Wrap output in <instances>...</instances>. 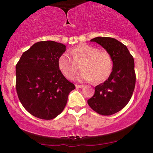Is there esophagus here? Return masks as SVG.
Wrapping results in <instances>:
<instances>
[{
	"mask_svg": "<svg viewBox=\"0 0 153 153\" xmlns=\"http://www.w3.org/2000/svg\"><path fill=\"white\" fill-rule=\"evenodd\" d=\"M75 87L77 88H82V87H84V85H78V84H75Z\"/></svg>",
	"mask_w": 153,
	"mask_h": 153,
	"instance_id": "esophagus-1",
	"label": "esophagus"
}]
</instances>
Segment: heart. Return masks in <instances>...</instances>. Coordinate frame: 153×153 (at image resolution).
<instances>
[{"label": "heart", "mask_w": 153, "mask_h": 153, "mask_svg": "<svg viewBox=\"0 0 153 153\" xmlns=\"http://www.w3.org/2000/svg\"><path fill=\"white\" fill-rule=\"evenodd\" d=\"M70 54L63 53L58 58L59 70L66 78L73 79L78 69L79 63L82 71L79 73L77 79L81 81H104L111 74L112 60L109 54L99 51L96 47L87 44H82L73 47Z\"/></svg>", "instance_id": "b5f03b06"}]
</instances>
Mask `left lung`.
I'll return each mask as SVG.
<instances>
[{
  "label": "left lung",
  "instance_id": "1",
  "mask_svg": "<svg viewBox=\"0 0 153 153\" xmlns=\"http://www.w3.org/2000/svg\"><path fill=\"white\" fill-rule=\"evenodd\" d=\"M91 42L106 50L113 68L108 78L95 87V94L88 103L99 114L112 115L125 107L132 96L136 81L134 58L127 47L114 38L97 36Z\"/></svg>",
  "mask_w": 153,
  "mask_h": 153
}]
</instances>
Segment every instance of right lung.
Returning a JSON list of instances; mask_svg holds the SVG:
<instances>
[{
    "instance_id": "1",
    "label": "right lung",
    "mask_w": 153,
    "mask_h": 153,
    "mask_svg": "<svg viewBox=\"0 0 153 153\" xmlns=\"http://www.w3.org/2000/svg\"><path fill=\"white\" fill-rule=\"evenodd\" d=\"M65 51L63 44L39 42L23 53L16 66L19 99L24 108L37 118H55L75 89L74 84L62 75L57 62Z\"/></svg>"
}]
</instances>
